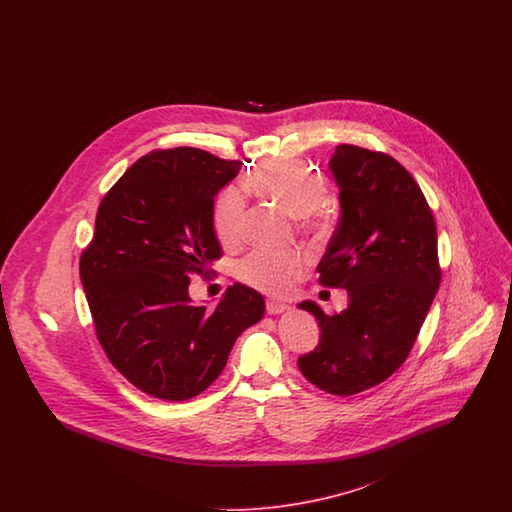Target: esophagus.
Returning <instances> with one entry per match:
<instances>
[{
  "mask_svg": "<svg viewBox=\"0 0 512 512\" xmlns=\"http://www.w3.org/2000/svg\"><path fill=\"white\" fill-rule=\"evenodd\" d=\"M286 311H290V305H288V303H282V301H274V299H268V315H282V313H286Z\"/></svg>",
  "mask_w": 512,
  "mask_h": 512,
  "instance_id": "34e87169",
  "label": "esophagus"
}]
</instances>
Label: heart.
<instances>
[{
  "label": "heart",
  "mask_w": 512,
  "mask_h": 512,
  "mask_svg": "<svg viewBox=\"0 0 512 512\" xmlns=\"http://www.w3.org/2000/svg\"><path fill=\"white\" fill-rule=\"evenodd\" d=\"M247 184L270 201L278 203L293 217H299L303 230L326 236L332 230V217L324 207L326 180L313 167L292 161L274 159L253 169ZM245 199L234 186L220 192L215 209L213 224L222 244H236L244 230ZM309 259L301 251H253L238 265V276L242 282L261 292L280 295L305 276Z\"/></svg>",
  "instance_id": "b5f03b06"
}]
</instances>
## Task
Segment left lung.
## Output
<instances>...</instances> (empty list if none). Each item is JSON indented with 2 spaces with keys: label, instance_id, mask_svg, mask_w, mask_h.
Here are the masks:
<instances>
[{
  "label": "left lung",
  "instance_id": "1",
  "mask_svg": "<svg viewBox=\"0 0 512 512\" xmlns=\"http://www.w3.org/2000/svg\"><path fill=\"white\" fill-rule=\"evenodd\" d=\"M341 217L318 263V282L343 288L349 305L326 315L315 301L320 343L297 359L320 390L355 395L403 365L439 288L438 234L426 197L393 157L341 144L330 159Z\"/></svg>",
  "mask_w": 512,
  "mask_h": 512
}]
</instances>
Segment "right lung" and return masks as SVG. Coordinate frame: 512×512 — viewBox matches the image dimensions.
Returning a JSON list of instances; mask_svg holds the SVG:
<instances>
[{"mask_svg": "<svg viewBox=\"0 0 512 512\" xmlns=\"http://www.w3.org/2000/svg\"><path fill=\"white\" fill-rule=\"evenodd\" d=\"M240 161L174 147L138 159L103 197L80 280L109 361L138 390L186 401L207 390L234 341L265 315V299L230 286L215 311L194 305L192 274L220 255L215 197Z\"/></svg>", "mask_w": 512, "mask_h": 512, "instance_id": "1", "label": "right lung"}]
</instances>
